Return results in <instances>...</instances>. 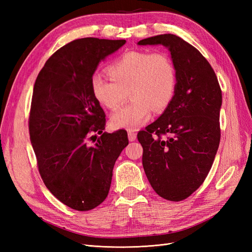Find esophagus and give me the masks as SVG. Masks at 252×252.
<instances>
[{
	"mask_svg": "<svg viewBox=\"0 0 252 252\" xmlns=\"http://www.w3.org/2000/svg\"><path fill=\"white\" fill-rule=\"evenodd\" d=\"M135 139H136V132L128 131V140L130 142H133V141H135Z\"/></svg>",
	"mask_w": 252,
	"mask_h": 252,
	"instance_id": "1",
	"label": "esophagus"
}]
</instances>
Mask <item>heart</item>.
I'll use <instances>...</instances> for the list:
<instances>
[{
  "instance_id": "heart-1",
  "label": "heart",
  "mask_w": 252,
  "mask_h": 252,
  "mask_svg": "<svg viewBox=\"0 0 252 252\" xmlns=\"http://www.w3.org/2000/svg\"><path fill=\"white\" fill-rule=\"evenodd\" d=\"M110 79L94 73L90 86L95 100L106 108H119L130 94L131 102L112 114L111 123L129 130L162 112L171 103L178 86L177 68L165 52L129 51L108 66Z\"/></svg>"
}]
</instances>
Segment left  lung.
<instances>
[{
	"instance_id": "1",
	"label": "left lung",
	"mask_w": 252,
	"mask_h": 252,
	"mask_svg": "<svg viewBox=\"0 0 252 252\" xmlns=\"http://www.w3.org/2000/svg\"><path fill=\"white\" fill-rule=\"evenodd\" d=\"M138 45H163L177 68L178 86L171 103L138 133V140L151 187L163 199L179 202L203 184L215 161L222 90L208 61L180 36L159 34Z\"/></svg>"
}]
</instances>
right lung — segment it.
Wrapping results in <instances>:
<instances>
[{
    "mask_svg": "<svg viewBox=\"0 0 252 252\" xmlns=\"http://www.w3.org/2000/svg\"><path fill=\"white\" fill-rule=\"evenodd\" d=\"M125 43L74 40L46 61L34 83L29 135L39 172L49 191L74 210L104 202L114 163L128 145L125 130L103 132L105 113L90 86L98 63Z\"/></svg>",
    "mask_w": 252,
    "mask_h": 252,
    "instance_id": "obj_1",
    "label": "right lung"
}]
</instances>
